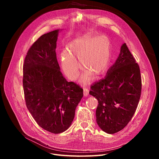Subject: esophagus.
I'll use <instances>...</instances> for the list:
<instances>
[{
  "label": "esophagus",
  "mask_w": 159,
  "mask_h": 159,
  "mask_svg": "<svg viewBox=\"0 0 159 159\" xmlns=\"http://www.w3.org/2000/svg\"><path fill=\"white\" fill-rule=\"evenodd\" d=\"M83 94L84 97H87L89 95V90L87 88H84L83 90Z\"/></svg>",
  "instance_id": "obj_1"
}]
</instances>
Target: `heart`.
Segmentation results:
<instances>
[{"mask_svg":"<svg viewBox=\"0 0 159 159\" xmlns=\"http://www.w3.org/2000/svg\"><path fill=\"white\" fill-rule=\"evenodd\" d=\"M111 49L110 40L104 35H86L75 39L68 44L67 52L61 54L62 69L69 78L75 79L79 74V60L82 70L90 76L97 77L109 66Z\"/></svg>","mask_w":159,"mask_h":159,"instance_id":"heart-1","label":"heart"}]
</instances>
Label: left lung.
Listing matches in <instances>:
<instances>
[{
	"mask_svg": "<svg viewBox=\"0 0 159 159\" xmlns=\"http://www.w3.org/2000/svg\"><path fill=\"white\" fill-rule=\"evenodd\" d=\"M141 89L139 66L124 43L105 78L91 86L89 94L98 102L96 120L99 128L113 134L126 127L136 111Z\"/></svg>",
	"mask_w": 159,
	"mask_h": 159,
	"instance_id": "obj_1",
	"label": "left lung"
}]
</instances>
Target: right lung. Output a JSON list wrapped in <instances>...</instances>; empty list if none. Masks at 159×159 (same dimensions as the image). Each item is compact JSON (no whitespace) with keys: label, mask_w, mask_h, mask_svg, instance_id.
Returning <instances> with one entry per match:
<instances>
[{"label":"right lung","mask_w":159,"mask_h":159,"mask_svg":"<svg viewBox=\"0 0 159 159\" xmlns=\"http://www.w3.org/2000/svg\"><path fill=\"white\" fill-rule=\"evenodd\" d=\"M59 31L40 37L28 50L23 65L28 110L39 126L55 134L70 128L83 97V89L67 81L60 71L55 52Z\"/></svg>","instance_id":"1"}]
</instances>
